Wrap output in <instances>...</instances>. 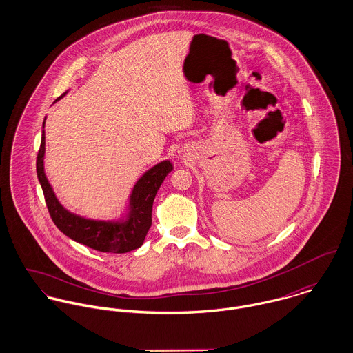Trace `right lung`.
Instances as JSON below:
<instances>
[{
  "label": "right lung",
  "mask_w": 353,
  "mask_h": 353,
  "mask_svg": "<svg viewBox=\"0 0 353 353\" xmlns=\"http://www.w3.org/2000/svg\"><path fill=\"white\" fill-rule=\"evenodd\" d=\"M66 94L68 91L57 101L63 98ZM45 152L46 140L43 130L41 150L37 159V174L51 219L63 235L77 243L101 252L121 254L136 250L143 246L151 228L153 200L164 178L174 168L170 160L157 163L137 179L128 199L126 210L121 219L95 220L68 210L57 199L45 172Z\"/></svg>",
  "instance_id": "right-lung-1"
}]
</instances>
